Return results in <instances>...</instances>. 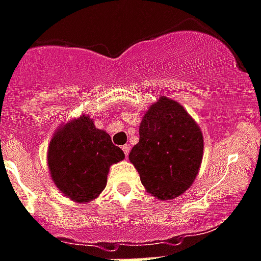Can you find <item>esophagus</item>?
Segmentation results:
<instances>
[{
	"mask_svg": "<svg viewBox=\"0 0 261 261\" xmlns=\"http://www.w3.org/2000/svg\"><path fill=\"white\" fill-rule=\"evenodd\" d=\"M121 150L124 151V153H125V156H128L129 151H130V145H129V143H126V145L121 146Z\"/></svg>",
	"mask_w": 261,
	"mask_h": 261,
	"instance_id": "esophagus-1",
	"label": "esophagus"
}]
</instances>
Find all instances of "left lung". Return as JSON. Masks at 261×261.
<instances>
[{
	"label": "left lung",
	"mask_w": 261,
	"mask_h": 261,
	"mask_svg": "<svg viewBox=\"0 0 261 261\" xmlns=\"http://www.w3.org/2000/svg\"><path fill=\"white\" fill-rule=\"evenodd\" d=\"M202 153L197 123L180 103L161 96L146 111L129 160L147 192L159 200H173L192 186Z\"/></svg>",
	"instance_id": "left-lung-1"
}]
</instances>
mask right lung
<instances>
[{
  "label": "right lung",
  "instance_id": "obj_1",
  "mask_svg": "<svg viewBox=\"0 0 261 261\" xmlns=\"http://www.w3.org/2000/svg\"><path fill=\"white\" fill-rule=\"evenodd\" d=\"M124 159L93 119L82 115L55 132L47 151L49 174L56 187L75 202L95 200L108 183L109 169Z\"/></svg>",
  "mask_w": 261,
  "mask_h": 261
}]
</instances>
